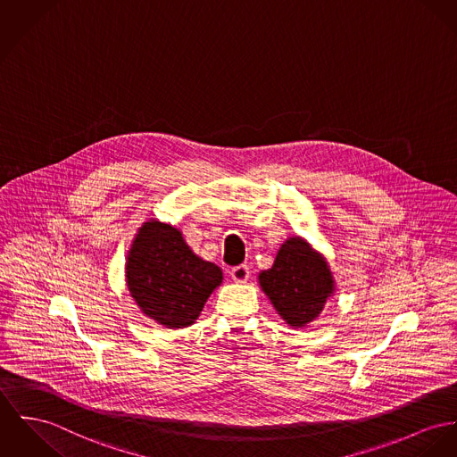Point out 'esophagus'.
I'll return each instance as SVG.
<instances>
[{"mask_svg": "<svg viewBox=\"0 0 457 457\" xmlns=\"http://www.w3.org/2000/svg\"><path fill=\"white\" fill-rule=\"evenodd\" d=\"M229 275H231V278L237 281V283H245V281L248 280V277H250V270H248L246 264H240V266H235V268L229 271Z\"/></svg>", "mask_w": 457, "mask_h": 457, "instance_id": "1", "label": "esophagus"}]
</instances>
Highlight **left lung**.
Instances as JSON below:
<instances>
[{"instance_id": "1", "label": "left lung", "mask_w": 457, "mask_h": 457, "mask_svg": "<svg viewBox=\"0 0 457 457\" xmlns=\"http://www.w3.org/2000/svg\"><path fill=\"white\" fill-rule=\"evenodd\" d=\"M264 294L292 327H304L321 313L334 281L325 259L301 238L281 245L271 270L259 275Z\"/></svg>"}]
</instances>
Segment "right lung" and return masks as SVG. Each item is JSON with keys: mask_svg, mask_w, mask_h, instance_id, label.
Returning a JSON list of instances; mask_svg holds the SVG:
<instances>
[{"mask_svg": "<svg viewBox=\"0 0 457 457\" xmlns=\"http://www.w3.org/2000/svg\"><path fill=\"white\" fill-rule=\"evenodd\" d=\"M220 281V268L195 255L176 228L144 222L127 262L129 290L144 315L169 328L187 327Z\"/></svg>", "mask_w": 457, "mask_h": 457, "instance_id": "right-lung-1", "label": "right lung"}]
</instances>
